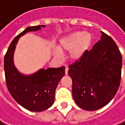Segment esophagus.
<instances>
[{"label": "esophagus", "instance_id": "1", "mask_svg": "<svg viewBox=\"0 0 125 125\" xmlns=\"http://www.w3.org/2000/svg\"><path fill=\"white\" fill-rule=\"evenodd\" d=\"M68 70H69V68L68 67H66L65 68V74H66V75L68 74Z\"/></svg>", "mask_w": 125, "mask_h": 125}]
</instances>
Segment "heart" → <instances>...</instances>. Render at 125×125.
<instances>
[{
  "instance_id": "1",
  "label": "heart",
  "mask_w": 125,
  "mask_h": 125,
  "mask_svg": "<svg viewBox=\"0 0 125 125\" xmlns=\"http://www.w3.org/2000/svg\"><path fill=\"white\" fill-rule=\"evenodd\" d=\"M93 40L92 35L84 31L73 32L60 40L57 46L58 50H53V55L55 58L59 59L60 53L70 51L69 58L71 60L76 62L84 56L89 49Z\"/></svg>"
}]
</instances>
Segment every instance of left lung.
Wrapping results in <instances>:
<instances>
[{
  "mask_svg": "<svg viewBox=\"0 0 125 125\" xmlns=\"http://www.w3.org/2000/svg\"><path fill=\"white\" fill-rule=\"evenodd\" d=\"M101 33V39L92 49L69 66L74 102L87 111L106 106L120 84L122 55L113 39L102 31Z\"/></svg>",
  "mask_w": 125,
  "mask_h": 125,
  "instance_id": "obj_1",
  "label": "left lung"
}]
</instances>
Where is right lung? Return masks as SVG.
I'll return each mask as SVG.
<instances>
[{
    "mask_svg": "<svg viewBox=\"0 0 125 125\" xmlns=\"http://www.w3.org/2000/svg\"><path fill=\"white\" fill-rule=\"evenodd\" d=\"M45 25L29 26L12 41L4 57L6 85L13 98L31 112H42L54 102L55 91L65 74V67L41 69L30 75L21 73L14 65L13 56L19 38L31 31H38Z\"/></svg>",
    "mask_w": 125,
    "mask_h": 125,
    "instance_id": "add662e5",
    "label": "right lung"
}]
</instances>
